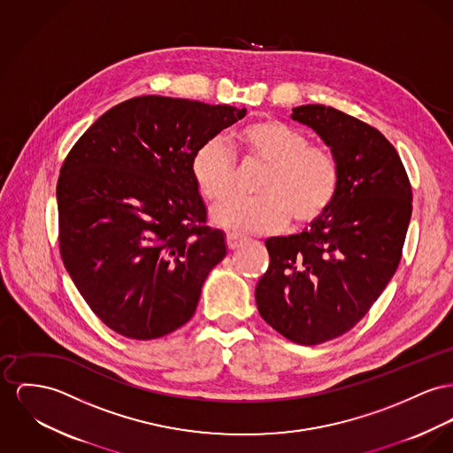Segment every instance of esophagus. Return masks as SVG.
Returning a JSON list of instances; mask_svg holds the SVG:
<instances>
[{
	"mask_svg": "<svg viewBox=\"0 0 453 453\" xmlns=\"http://www.w3.org/2000/svg\"><path fill=\"white\" fill-rule=\"evenodd\" d=\"M243 242H245V237L237 235V234H228V235H226V245H228L230 250H235L237 247H241Z\"/></svg>",
	"mask_w": 453,
	"mask_h": 453,
	"instance_id": "1",
	"label": "esophagus"
}]
</instances>
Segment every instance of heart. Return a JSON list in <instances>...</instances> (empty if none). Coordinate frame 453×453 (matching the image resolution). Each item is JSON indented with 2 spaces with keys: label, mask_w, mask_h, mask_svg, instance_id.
Instances as JSON below:
<instances>
[{
  "label": "heart",
  "mask_w": 453,
  "mask_h": 453,
  "mask_svg": "<svg viewBox=\"0 0 453 453\" xmlns=\"http://www.w3.org/2000/svg\"><path fill=\"white\" fill-rule=\"evenodd\" d=\"M232 146L245 163L265 165L256 199L230 197L211 210L212 223L235 234H268L287 226L290 216L303 225L332 206L340 170L333 152L311 146L294 127L273 119L250 121L232 137ZM192 179L201 196L218 201L235 181L232 152L221 137H212L194 152Z\"/></svg>",
  "instance_id": "obj_1"
}]
</instances>
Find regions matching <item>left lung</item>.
I'll return each mask as SVG.
<instances>
[{"label":"left lung","instance_id":"obj_1","mask_svg":"<svg viewBox=\"0 0 453 453\" xmlns=\"http://www.w3.org/2000/svg\"><path fill=\"white\" fill-rule=\"evenodd\" d=\"M340 170L332 206L302 234L272 237L270 266L256 287L263 319L285 338L318 345L354 328L398 268L412 188L388 139L325 104L294 108Z\"/></svg>","mask_w":453,"mask_h":453}]
</instances>
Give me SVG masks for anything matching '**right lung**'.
Returning a JSON list of instances; mask_svg holds the SVG:
<instances>
[{"label": "right lung", "mask_w": 453, "mask_h": 453, "mask_svg": "<svg viewBox=\"0 0 453 453\" xmlns=\"http://www.w3.org/2000/svg\"><path fill=\"white\" fill-rule=\"evenodd\" d=\"M245 108L141 96L108 110L68 152L57 185L63 265L113 332L152 340L196 312L226 256L190 172L194 152Z\"/></svg>", "instance_id": "obj_1"}]
</instances>
